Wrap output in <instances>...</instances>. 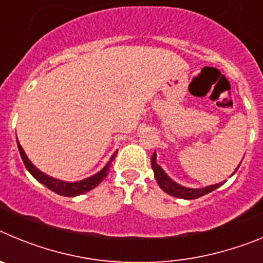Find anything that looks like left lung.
I'll list each match as a JSON object with an SVG mask.
<instances>
[{
	"label": "left lung",
	"instance_id": "8db88e82",
	"mask_svg": "<svg viewBox=\"0 0 263 263\" xmlns=\"http://www.w3.org/2000/svg\"><path fill=\"white\" fill-rule=\"evenodd\" d=\"M152 166H153V170H154V176H155V179H157V183L159 184V187L162 188V190H163L166 194L171 195V196L180 197V199H187V200L197 199V197L204 196V195L215 191L216 188H218L220 185L222 184V183H218V184L208 185V187H205V188L183 187V185H180V184H178L176 182H174L173 179H170V176L164 173L163 168H162V167L157 163V154H155V153L153 154V157H152ZM238 167L236 168V171L238 170ZM236 171H234V173H236ZM233 174H232V175H233Z\"/></svg>",
	"mask_w": 263,
	"mask_h": 263
}]
</instances>
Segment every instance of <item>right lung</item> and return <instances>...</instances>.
I'll list each match as a JSON object with an SVG mask.
<instances>
[{
	"label": "right lung",
	"mask_w": 263,
	"mask_h": 263,
	"mask_svg": "<svg viewBox=\"0 0 263 263\" xmlns=\"http://www.w3.org/2000/svg\"><path fill=\"white\" fill-rule=\"evenodd\" d=\"M17 145H18V150H20L21 158H22L23 163H25L26 168L29 170V173L31 174V175L34 176L38 182H41L42 184H45L46 187L50 188L51 191L57 192L58 195H62V196H69V197L85 194V192L90 191V190H93L95 187H97L100 183L103 182L104 178L108 175L109 166H110L113 158H115L116 154H117V153H116V154L110 158L109 163L106 164V166L104 167L100 173H97L96 175L84 179V180H80V182L68 183V182H63V180H58V179L51 178V176L46 175V174H43L42 171H39V170L36 168L31 162H30L29 158L26 157V154H25V152H23V148L22 146L20 145V142H17Z\"/></svg>",
	"instance_id": "1"
}]
</instances>
